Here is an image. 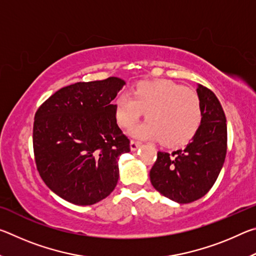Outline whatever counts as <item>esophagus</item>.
Returning a JSON list of instances; mask_svg holds the SVG:
<instances>
[{"label":"esophagus","instance_id":"34e87169","mask_svg":"<svg viewBox=\"0 0 256 256\" xmlns=\"http://www.w3.org/2000/svg\"><path fill=\"white\" fill-rule=\"evenodd\" d=\"M138 146H140V142H136V141H131V144H130V148H131L132 151H136Z\"/></svg>","mask_w":256,"mask_h":256}]
</instances>
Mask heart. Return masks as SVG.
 I'll return each mask as SVG.
<instances>
[{
	"label": "heart",
	"instance_id": "heart-1",
	"mask_svg": "<svg viewBox=\"0 0 256 256\" xmlns=\"http://www.w3.org/2000/svg\"><path fill=\"white\" fill-rule=\"evenodd\" d=\"M114 110L120 126L130 130L146 112V122L132 131L142 140H162L167 146L185 144L196 133L202 120L198 94L172 80L141 81L131 94L115 99Z\"/></svg>",
	"mask_w": 256,
	"mask_h": 256
}]
</instances>
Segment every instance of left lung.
<instances>
[{
	"label": "left lung",
	"mask_w": 256,
	"mask_h": 256,
	"mask_svg": "<svg viewBox=\"0 0 256 256\" xmlns=\"http://www.w3.org/2000/svg\"><path fill=\"white\" fill-rule=\"evenodd\" d=\"M202 120L192 141L172 154L159 151L150 170L154 188L177 203L196 201L209 192L227 152L226 116L216 94L198 84Z\"/></svg>",
	"instance_id": "8db88e82"
}]
</instances>
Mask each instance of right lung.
Returning <instances> with one entry per match:
<instances>
[{"label": "right lung", "instance_id": "1", "mask_svg": "<svg viewBox=\"0 0 256 256\" xmlns=\"http://www.w3.org/2000/svg\"><path fill=\"white\" fill-rule=\"evenodd\" d=\"M125 81L116 76L60 89L34 114L32 144L37 170L60 198L92 206L118 180V158L130 140L116 123L114 100Z\"/></svg>", "mask_w": 256, "mask_h": 256}]
</instances>
